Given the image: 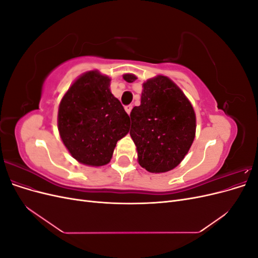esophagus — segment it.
<instances>
[{"label": "esophagus", "instance_id": "esophagus-1", "mask_svg": "<svg viewBox=\"0 0 258 258\" xmlns=\"http://www.w3.org/2000/svg\"><path fill=\"white\" fill-rule=\"evenodd\" d=\"M124 110H126V112L128 113V115H130L131 110H132V105H131V104H130V105H126V106H124Z\"/></svg>", "mask_w": 258, "mask_h": 258}]
</instances>
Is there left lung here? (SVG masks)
Segmentation results:
<instances>
[{
    "mask_svg": "<svg viewBox=\"0 0 258 258\" xmlns=\"http://www.w3.org/2000/svg\"><path fill=\"white\" fill-rule=\"evenodd\" d=\"M122 77L128 83L137 80L134 74ZM142 87L141 104L130 113L138 161L148 172H168L189 151L196 136V114L181 88L167 76H155Z\"/></svg>",
    "mask_w": 258,
    "mask_h": 258,
    "instance_id": "1",
    "label": "left lung"
}]
</instances>
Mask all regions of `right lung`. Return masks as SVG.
Wrapping results in <instances>:
<instances>
[{"instance_id":"obj_1","label":"right lung","mask_w":258,"mask_h":258,"mask_svg":"<svg viewBox=\"0 0 258 258\" xmlns=\"http://www.w3.org/2000/svg\"><path fill=\"white\" fill-rule=\"evenodd\" d=\"M110 85V77L92 70L77 77L60 101V138L72 157L86 166L107 165L117 141L129 132V116Z\"/></svg>"}]
</instances>
